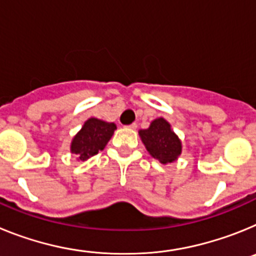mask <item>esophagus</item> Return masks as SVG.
I'll use <instances>...</instances> for the list:
<instances>
[{
	"mask_svg": "<svg viewBox=\"0 0 256 256\" xmlns=\"http://www.w3.org/2000/svg\"><path fill=\"white\" fill-rule=\"evenodd\" d=\"M128 128H130V130H136V128H137V123L130 124V126H128Z\"/></svg>",
	"mask_w": 256,
	"mask_h": 256,
	"instance_id": "esophagus-1",
	"label": "esophagus"
}]
</instances>
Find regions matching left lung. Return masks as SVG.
<instances>
[{"label":"left lung","mask_w":256,"mask_h":256,"mask_svg":"<svg viewBox=\"0 0 256 256\" xmlns=\"http://www.w3.org/2000/svg\"><path fill=\"white\" fill-rule=\"evenodd\" d=\"M140 138L154 159L162 164H170L182 154V141L164 118H156L148 130L138 132Z\"/></svg>","instance_id":"obj_1"}]
</instances>
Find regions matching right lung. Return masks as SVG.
I'll return each instance as SVG.
<instances>
[{
	"mask_svg": "<svg viewBox=\"0 0 256 256\" xmlns=\"http://www.w3.org/2000/svg\"><path fill=\"white\" fill-rule=\"evenodd\" d=\"M115 130L116 126L114 123L90 118L72 140L70 152L74 154L80 162L90 159L105 148Z\"/></svg>",
	"mask_w": 256,
	"mask_h": 256,
	"instance_id": "right-lung-1",
	"label": "right lung"
}]
</instances>
